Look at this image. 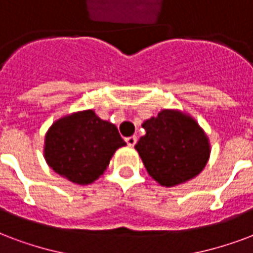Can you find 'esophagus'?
Segmentation results:
<instances>
[{
    "label": "esophagus",
    "mask_w": 253,
    "mask_h": 253,
    "mask_svg": "<svg viewBox=\"0 0 253 253\" xmlns=\"http://www.w3.org/2000/svg\"><path fill=\"white\" fill-rule=\"evenodd\" d=\"M136 142H137V137H136V136H130V137H126V144H128L129 147H133Z\"/></svg>",
    "instance_id": "1"
}]
</instances>
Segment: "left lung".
<instances>
[{
    "mask_svg": "<svg viewBox=\"0 0 253 253\" xmlns=\"http://www.w3.org/2000/svg\"><path fill=\"white\" fill-rule=\"evenodd\" d=\"M144 134L134 145L153 180L163 187L189 181L210 160V138L192 116L163 109L142 123Z\"/></svg>",
    "mask_w": 253,
    "mask_h": 253,
    "instance_id": "1",
    "label": "left lung"
}]
</instances>
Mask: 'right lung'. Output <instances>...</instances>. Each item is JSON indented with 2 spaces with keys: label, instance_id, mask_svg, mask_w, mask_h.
Segmentation results:
<instances>
[{
  "label": "right lung",
  "instance_id": "right-lung-1",
  "mask_svg": "<svg viewBox=\"0 0 253 253\" xmlns=\"http://www.w3.org/2000/svg\"><path fill=\"white\" fill-rule=\"evenodd\" d=\"M124 145L116 125L88 109L53 123L45 134L43 157L56 173L88 185L105 172L112 156Z\"/></svg>",
  "mask_w": 253,
  "mask_h": 253
}]
</instances>
